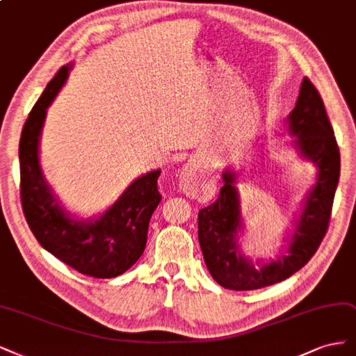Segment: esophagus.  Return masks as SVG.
Instances as JSON below:
<instances>
[{
  "instance_id": "obj_1",
  "label": "esophagus",
  "mask_w": 356,
  "mask_h": 356,
  "mask_svg": "<svg viewBox=\"0 0 356 356\" xmlns=\"http://www.w3.org/2000/svg\"><path fill=\"white\" fill-rule=\"evenodd\" d=\"M179 189L186 193V197H198L201 192V183L197 173V167L189 163L185 165L179 175Z\"/></svg>"
}]
</instances>
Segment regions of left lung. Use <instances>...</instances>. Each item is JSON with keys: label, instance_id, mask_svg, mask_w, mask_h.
<instances>
[{"label": "left lung", "instance_id": "1", "mask_svg": "<svg viewBox=\"0 0 356 356\" xmlns=\"http://www.w3.org/2000/svg\"><path fill=\"white\" fill-rule=\"evenodd\" d=\"M285 127L294 137L290 145L303 161L315 165L316 177L277 257L253 261L241 250L239 235L244 231V220L235 186L236 171H223L225 183L219 198L198 213V239L204 261L214 281L225 289L256 290L290 278L311 260L327 232L340 176V152L324 102L307 78H303Z\"/></svg>", "mask_w": 356, "mask_h": 356}]
</instances>
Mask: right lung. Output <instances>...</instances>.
I'll use <instances>...</instances> for the list:
<instances>
[{
	"instance_id": "obj_1",
	"label": "right lung",
	"mask_w": 356,
	"mask_h": 356,
	"mask_svg": "<svg viewBox=\"0 0 356 356\" xmlns=\"http://www.w3.org/2000/svg\"><path fill=\"white\" fill-rule=\"evenodd\" d=\"M72 63L63 66L42 91L24 125L19 143L20 198L38 243L67 266L95 278H115L140 259L151 216L161 201L158 176L134 179L99 216L81 219L57 198L40 163V140L47 109L65 86Z\"/></svg>"
}]
</instances>
